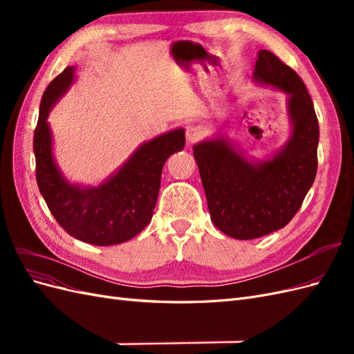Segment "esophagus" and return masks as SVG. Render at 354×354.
Masks as SVG:
<instances>
[{
    "instance_id": "obj_1",
    "label": "esophagus",
    "mask_w": 354,
    "mask_h": 354,
    "mask_svg": "<svg viewBox=\"0 0 354 354\" xmlns=\"http://www.w3.org/2000/svg\"><path fill=\"white\" fill-rule=\"evenodd\" d=\"M202 134H203V131L196 125H189L186 128V140H187V143L198 142L199 138L202 137Z\"/></svg>"
}]
</instances>
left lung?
Instances as JSON below:
<instances>
[{
  "mask_svg": "<svg viewBox=\"0 0 354 354\" xmlns=\"http://www.w3.org/2000/svg\"><path fill=\"white\" fill-rule=\"evenodd\" d=\"M254 77L289 94L292 136L282 151L251 164L223 138L194 146L211 220L234 239H255L285 227L317 171L319 124L301 78L269 50L259 51Z\"/></svg>",
  "mask_w": 354,
  "mask_h": 354,
  "instance_id": "1",
  "label": "left lung"
}]
</instances>
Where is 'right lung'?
<instances>
[{
	"instance_id": "1",
	"label": "right lung",
	"mask_w": 354,
	"mask_h": 354,
	"mask_svg": "<svg viewBox=\"0 0 354 354\" xmlns=\"http://www.w3.org/2000/svg\"><path fill=\"white\" fill-rule=\"evenodd\" d=\"M73 81V66L53 80L42 94L34 133L37 183L50 212L71 236L106 246L122 243L152 220L165 160L185 147V131H169L142 145L125 165L99 187L72 186L51 153L47 116Z\"/></svg>"
}]
</instances>
